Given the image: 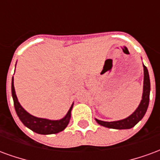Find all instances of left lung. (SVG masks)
I'll return each mask as SVG.
<instances>
[{
  "instance_id": "left-lung-1",
  "label": "left lung",
  "mask_w": 160,
  "mask_h": 160,
  "mask_svg": "<svg viewBox=\"0 0 160 160\" xmlns=\"http://www.w3.org/2000/svg\"><path fill=\"white\" fill-rule=\"evenodd\" d=\"M144 69V81H143V93H142V99L139 104L137 109L128 117L122 120L114 121V122H104V121L98 120L95 118L98 123L101 126L109 128H115V129H128L134 127L143 118V117L147 112L148 104H149V96H150V79L149 73L147 67L143 64Z\"/></svg>"
}]
</instances>
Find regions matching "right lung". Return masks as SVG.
<instances>
[{
  "instance_id": "obj_1",
  "label": "right lung",
  "mask_w": 160,
  "mask_h": 160,
  "mask_svg": "<svg viewBox=\"0 0 160 160\" xmlns=\"http://www.w3.org/2000/svg\"><path fill=\"white\" fill-rule=\"evenodd\" d=\"M12 96L15 111L18 115V117H19V120L22 122V123L26 127L30 128L31 130H32L33 132H35L37 134H57L61 131L64 130L68 126V124L69 123L70 118H71V111H72L73 104H72L69 111H68V113L64 118L60 119V120H49V119H46V118L34 117L32 115L28 113L20 105L15 93V89H14V86H13V77L12 79Z\"/></svg>"
}]
</instances>
